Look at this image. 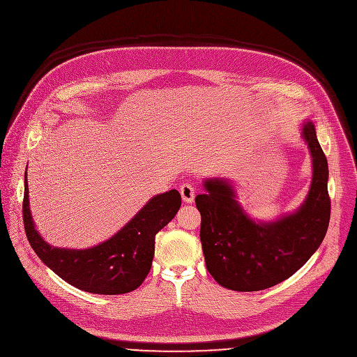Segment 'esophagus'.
<instances>
[{
	"mask_svg": "<svg viewBox=\"0 0 357 357\" xmlns=\"http://www.w3.org/2000/svg\"><path fill=\"white\" fill-rule=\"evenodd\" d=\"M180 192H181V197H183V199H184L185 202H192V201H194V192H195V190H194V187H192L190 183L181 184Z\"/></svg>",
	"mask_w": 357,
	"mask_h": 357,
	"instance_id": "obj_1",
	"label": "esophagus"
}]
</instances>
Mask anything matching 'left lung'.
I'll return each mask as SVG.
<instances>
[{
	"label": "left lung",
	"mask_w": 357,
	"mask_h": 357,
	"mask_svg": "<svg viewBox=\"0 0 357 357\" xmlns=\"http://www.w3.org/2000/svg\"><path fill=\"white\" fill-rule=\"evenodd\" d=\"M303 136L312 156L314 174L301 208L278 221L255 222L243 212L224 180H206L195 197L201 213L199 239L209 274L234 291H260L287 280L322 243L331 218L328 162L312 122Z\"/></svg>",
	"instance_id": "obj_1"
}]
</instances>
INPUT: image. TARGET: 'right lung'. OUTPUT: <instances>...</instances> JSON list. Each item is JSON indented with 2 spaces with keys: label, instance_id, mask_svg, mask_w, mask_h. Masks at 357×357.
Listing matches in <instances>:
<instances>
[{
  "label": "right lung",
  "instance_id": "obj_1",
  "mask_svg": "<svg viewBox=\"0 0 357 357\" xmlns=\"http://www.w3.org/2000/svg\"><path fill=\"white\" fill-rule=\"evenodd\" d=\"M180 205V192L170 190L153 197L132 221L104 243L83 250L59 249L46 243L33 227L25 173L22 215L32 249L60 278L93 294H125L144 282L155 256V236L174 218Z\"/></svg>",
  "mask_w": 357,
  "mask_h": 357
}]
</instances>
